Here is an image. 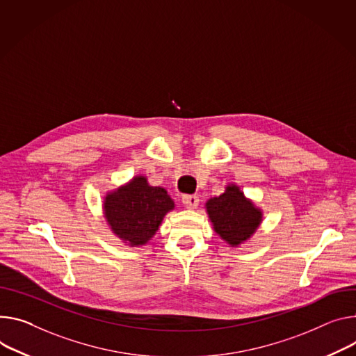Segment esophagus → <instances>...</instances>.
<instances>
[{
    "instance_id": "1",
    "label": "esophagus",
    "mask_w": 356,
    "mask_h": 356,
    "mask_svg": "<svg viewBox=\"0 0 356 356\" xmlns=\"http://www.w3.org/2000/svg\"><path fill=\"white\" fill-rule=\"evenodd\" d=\"M181 202L184 204L186 209H190V210H195L197 206H199V197L196 195H186L181 197Z\"/></svg>"
}]
</instances>
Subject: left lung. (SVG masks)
<instances>
[{"mask_svg":"<svg viewBox=\"0 0 356 356\" xmlns=\"http://www.w3.org/2000/svg\"><path fill=\"white\" fill-rule=\"evenodd\" d=\"M213 230L232 247H238L250 240L263 222V211L247 199L241 188L230 183L222 195L206 203Z\"/></svg>","mask_w":356,"mask_h":356,"instance_id":"8db88e82","label":"left lung"}]
</instances>
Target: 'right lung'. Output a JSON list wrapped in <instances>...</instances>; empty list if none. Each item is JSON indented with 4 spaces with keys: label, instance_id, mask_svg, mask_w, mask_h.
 <instances>
[{
    "label": "right lung",
    "instance_id": "right-lung-1",
    "mask_svg": "<svg viewBox=\"0 0 356 356\" xmlns=\"http://www.w3.org/2000/svg\"><path fill=\"white\" fill-rule=\"evenodd\" d=\"M175 202L163 187L150 186L146 176H135L126 184L108 191L104 214L112 233L126 245L147 244Z\"/></svg>",
    "mask_w": 356,
    "mask_h": 356
}]
</instances>
